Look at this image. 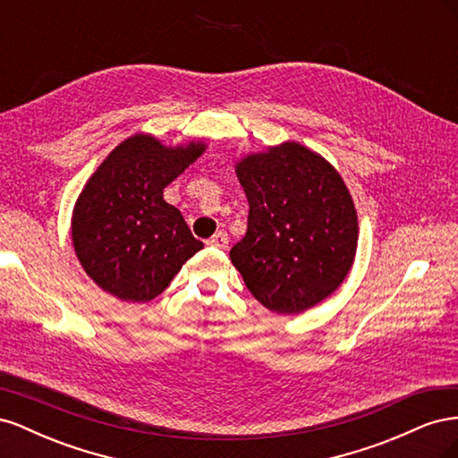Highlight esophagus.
<instances>
[{"label":"esophagus","mask_w":458,"mask_h":458,"mask_svg":"<svg viewBox=\"0 0 458 458\" xmlns=\"http://www.w3.org/2000/svg\"><path fill=\"white\" fill-rule=\"evenodd\" d=\"M206 244H208V246H214V248H219V250H225L227 244H229V237H227V234H225L224 231H219V233L214 234L212 239H208Z\"/></svg>","instance_id":"esophagus-1"}]
</instances>
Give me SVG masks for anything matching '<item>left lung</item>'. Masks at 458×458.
Listing matches in <instances>:
<instances>
[{"label": "left lung", "mask_w": 458, "mask_h": 458, "mask_svg": "<svg viewBox=\"0 0 458 458\" xmlns=\"http://www.w3.org/2000/svg\"><path fill=\"white\" fill-rule=\"evenodd\" d=\"M248 229L231 248L252 296L279 315L328 298L348 276L357 250V212L335 165L296 141L237 162Z\"/></svg>", "instance_id": "obj_1"}]
</instances>
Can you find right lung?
Masks as SVG:
<instances>
[{"label": "right lung", "mask_w": 458, "mask_h": 458, "mask_svg": "<svg viewBox=\"0 0 458 458\" xmlns=\"http://www.w3.org/2000/svg\"><path fill=\"white\" fill-rule=\"evenodd\" d=\"M206 145L165 147L148 133L122 141L81 189L72 212V244L81 267L122 301H150L204 244L192 237L164 189Z\"/></svg>", "instance_id": "1"}]
</instances>
